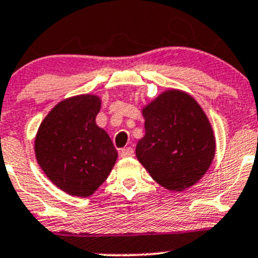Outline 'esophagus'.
I'll list each match as a JSON object with an SVG mask.
<instances>
[{
    "label": "esophagus",
    "instance_id": "1",
    "mask_svg": "<svg viewBox=\"0 0 258 258\" xmlns=\"http://www.w3.org/2000/svg\"><path fill=\"white\" fill-rule=\"evenodd\" d=\"M119 155H121L122 158L132 157V156H134V150H132L131 147H126V148H123L121 152H119Z\"/></svg>",
    "mask_w": 258,
    "mask_h": 258
}]
</instances>
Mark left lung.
<instances>
[{
  "instance_id": "obj_1",
  "label": "left lung",
  "mask_w": 258,
  "mask_h": 258,
  "mask_svg": "<svg viewBox=\"0 0 258 258\" xmlns=\"http://www.w3.org/2000/svg\"><path fill=\"white\" fill-rule=\"evenodd\" d=\"M145 136L136 157L158 184L181 192L209 171L216 153L211 122L189 93L170 88L142 107Z\"/></svg>"
}]
</instances>
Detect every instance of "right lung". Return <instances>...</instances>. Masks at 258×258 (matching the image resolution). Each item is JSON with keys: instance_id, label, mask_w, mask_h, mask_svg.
Segmentation results:
<instances>
[{"instance_id": "1", "label": "right lung", "mask_w": 258, "mask_h": 258, "mask_svg": "<svg viewBox=\"0 0 258 258\" xmlns=\"http://www.w3.org/2000/svg\"><path fill=\"white\" fill-rule=\"evenodd\" d=\"M97 95H77L57 103L41 122L35 155L49 181L75 197H90L106 181L117 160L105 130L96 124Z\"/></svg>"}]
</instances>
